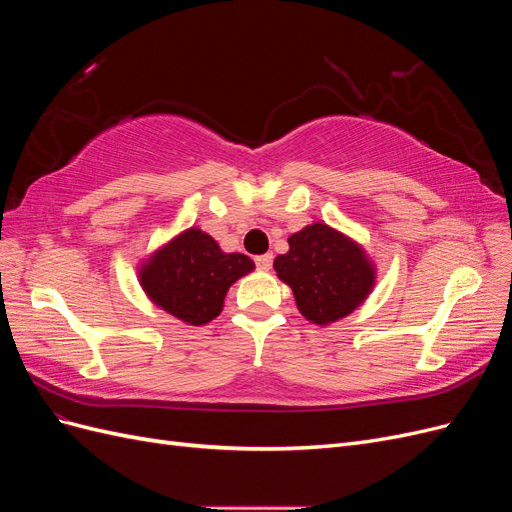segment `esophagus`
Segmentation results:
<instances>
[{"mask_svg":"<svg viewBox=\"0 0 512 512\" xmlns=\"http://www.w3.org/2000/svg\"><path fill=\"white\" fill-rule=\"evenodd\" d=\"M271 265H273V256H271V254H262V256L256 258V267H258L260 271H269Z\"/></svg>","mask_w":512,"mask_h":512,"instance_id":"1","label":"esophagus"}]
</instances>
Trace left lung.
<instances>
[{
	"instance_id": "obj_1",
	"label": "left lung",
	"mask_w": 512,
	"mask_h": 512,
	"mask_svg": "<svg viewBox=\"0 0 512 512\" xmlns=\"http://www.w3.org/2000/svg\"><path fill=\"white\" fill-rule=\"evenodd\" d=\"M280 280L292 288L305 320L329 327L350 316L378 280L376 262L365 247L324 222H314L288 237V252L273 260Z\"/></svg>"
}]
</instances>
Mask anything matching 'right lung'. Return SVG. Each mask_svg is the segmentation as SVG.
Instances as JSON below:
<instances>
[{"label": "right lung", "mask_w": 512, "mask_h": 512, "mask_svg": "<svg viewBox=\"0 0 512 512\" xmlns=\"http://www.w3.org/2000/svg\"><path fill=\"white\" fill-rule=\"evenodd\" d=\"M254 269L250 256L224 252L209 232L192 226L138 262V284L153 305L200 327L220 316L228 288Z\"/></svg>", "instance_id": "obj_1"}]
</instances>
